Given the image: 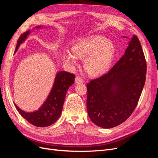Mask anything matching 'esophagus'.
I'll list each match as a JSON object with an SVG mask.
<instances>
[{
    "mask_svg": "<svg viewBox=\"0 0 158 158\" xmlns=\"http://www.w3.org/2000/svg\"><path fill=\"white\" fill-rule=\"evenodd\" d=\"M75 82H76V84L84 83V80L82 78H81L80 77V76H76V78H75Z\"/></svg>",
    "mask_w": 158,
    "mask_h": 158,
    "instance_id": "esophagus-1",
    "label": "esophagus"
}]
</instances>
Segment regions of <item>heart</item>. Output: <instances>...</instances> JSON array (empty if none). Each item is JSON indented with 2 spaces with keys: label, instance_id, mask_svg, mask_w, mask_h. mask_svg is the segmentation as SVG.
Segmentation results:
<instances>
[{
  "label": "heart",
  "instance_id": "heart-1",
  "mask_svg": "<svg viewBox=\"0 0 158 158\" xmlns=\"http://www.w3.org/2000/svg\"><path fill=\"white\" fill-rule=\"evenodd\" d=\"M73 52L65 49L62 59L65 64L74 69L84 58V69L94 77L106 74L112 64L115 49L111 41L104 36L95 35L80 40L73 47Z\"/></svg>",
  "mask_w": 158,
  "mask_h": 158
}]
</instances>
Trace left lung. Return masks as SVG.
Masks as SVG:
<instances>
[{
	"label": "left lung",
	"instance_id": "obj_1",
	"mask_svg": "<svg viewBox=\"0 0 158 158\" xmlns=\"http://www.w3.org/2000/svg\"><path fill=\"white\" fill-rule=\"evenodd\" d=\"M146 69L140 43L134 35L125 54L109 73L87 84V110L94 124L111 128L131 116L144 86Z\"/></svg>",
	"mask_w": 158,
	"mask_h": 158
}]
</instances>
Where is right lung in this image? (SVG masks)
Here are the masks:
<instances>
[{"instance_id": "add662e5", "label": "right lung", "mask_w": 158, "mask_h": 158, "mask_svg": "<svg viewBox=\"0 0 158 158\" xmlns=\"http://www.w3.org/2000/svg\"><path fill=\"white\" fill-rule=\"evenodd\" d=\"M44 26H38L34 29H41ZM31 30L23 33L19 37L14 53H16L19 47L26 41ZM75 76L65 71H59L56 74L55 81L50 92L45 102L36 111L26 112L23 111L14 103L18 111L27 121L31 125L38 127H45L51 125L60 117L63 109L64 99L67 90L74 82Z\"/></svg>"}]
</instances>
